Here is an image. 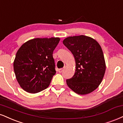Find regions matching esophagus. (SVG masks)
Instances as JSON below:
<instances>
[{
    "instance_id": "34e87169",
    "label": "esophagus",
    "mask_w": 123,
    "mask_h": 123,
    "mask_svg": "<svg viewBox=\"0 0 123 123\" xmlns=\"http://www.w3.org/2000/svg\"><path fill=\"white\" fill-rule=\"evenodd\" d=\"M63 71V68H61V69H58V72L59 73H62Z\"/></svg>"
}]
</instances>
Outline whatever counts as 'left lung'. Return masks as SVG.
Segmentation results:
<instances>
[{"instance_id": "1", "label": "left lung", "mask_w": 123, "mask_h": 123, "mask_svg": "<svg viewBox=\"0 0 123 123\" xmlns=\"http://www.w3.org/2000/svg\"><path fill=\"white\" fill-rule=\"evenodd\" d=\"M63 43L72 53L76 61V72L66 84L79 94L92 92L101 84L105 72L103 50L94 39L85 35L69 37Z\"/></svg>"}]
</instances>
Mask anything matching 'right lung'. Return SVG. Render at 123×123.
Returning <instances> with one entry per match:
<instances>
[{"label":"right lung","instance_id":"right-lung-1","mask_svg":"<svg viewBox=\"0 0 123 123\" xmlns=\"http://www.w3.org/2000/svg\"><path fill=\"white\" fill-rule=\"evenodd\" d=\"M59 38H35L18 50L14 62L16 78L21 88L31 93L46 89L56 73L54 50Z\"/></svg>","mask_w":123,"mask_h":123}]
</instances>
